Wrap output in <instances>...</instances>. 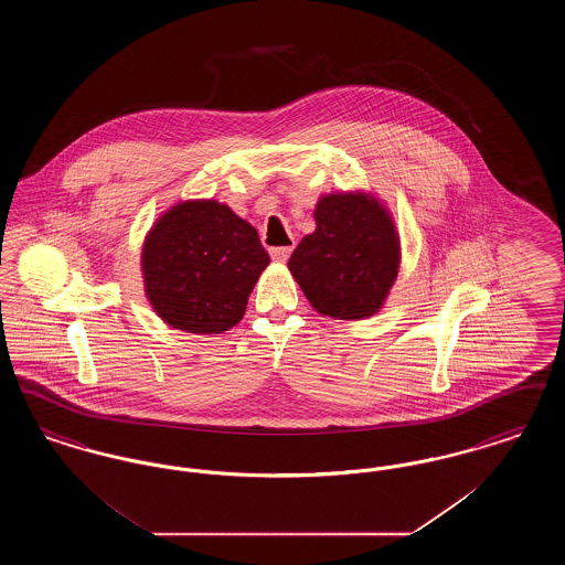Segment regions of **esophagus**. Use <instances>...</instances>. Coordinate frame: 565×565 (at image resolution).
<instances>
[{
    "label": "esophagus",
    "mask_w": 565,
    "mask_h": 565,
    "mask_svg": "<svg viewBox=\"0 0 565 565\" xmlns=\"http://www.w3.org/2000/svg\"><path fill=\"white\" fill-rule=\"evenodd\" d=\"M290 254H292V245H288V247H273L270 249V258L275 263H286L290 258Z\"/></svg>",
    "instance_id": "1"
}]
</instances>
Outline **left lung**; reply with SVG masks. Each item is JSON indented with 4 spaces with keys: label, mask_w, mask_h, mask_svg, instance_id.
Instances as JSON below:
<instances>
[{
    "label": "left lung",
    "mask_w": 565,
    "mask_h": 565,
    "mask_svg": "<svg viewBox=\"0 0 565 565\" xmlns=\"http://www.w3.org/2000/svg\"><path fill=\"white\" fill-rule=\"evenodd\" d=\"M316 231L296 245L288 269L311 307L337 320L375 316L401 267L394 220L373 194L334 192L316 205Z\"/></svg>",
    "instance_id": "1"
}]
</instances>
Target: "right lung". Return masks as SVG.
I'll use <instances>...</instances> for the list:
<instances>
[{
	"instance_id": "1",
	"label": "right lung",
	"mask_w": 565,
	"mask_h": 565,
	"mask_svg": "<svg viewBox=\"0 0 565 565\" xmlns=\"http://www.w3.org/2000/svg\"><path fill=\"white\" fill-rule=\"evenodd\" d=\"M269 263L256 228L212 199L167 210L141 247L152 309L171 328L194 334H220L237 326Z\"/></svg>"
}]
</instances>
